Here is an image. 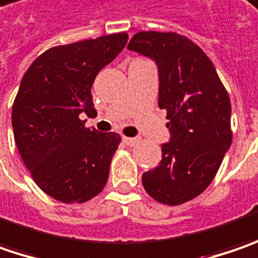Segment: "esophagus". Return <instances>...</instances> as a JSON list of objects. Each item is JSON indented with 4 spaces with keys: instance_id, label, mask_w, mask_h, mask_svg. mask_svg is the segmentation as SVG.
Segmentation results:
<instances>
[{
    "instance_id": "esophagus-1",
    "label": "esophagus",
    "mask_w": 258,
    "mask_h": 258,
    "mask_svg": "<svg viewBox=\"0 0 258 258\" xmlns=\"http://www.w3.org/2000/svg\"><path fill=\"white\" fill-rule=\"evenodd\" d=\"M122 141H124L127 146H130V147H133V146H136V144L139 143L137 139H131V137H122Z\"/></svg>"
}]
</instances>
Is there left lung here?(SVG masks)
<instances>
[{"label": "left lung", "instance_id": "8db88e82", "mask_svg": "<svg viewBox=\"0 0 258 258\" xmlns=\"http://www.w3.org/2000/svg\"><path fill=\"white\" fill-rule=\"evenodd\" d=\"M127 47L157 63L159 107L172 136L143 186L160 204H185L211 185L230 149V95L205 51L182 34L139 31Z\"/></svg>", "mask_w": 258, "mask_h": 258}]
</instances>
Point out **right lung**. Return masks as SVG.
<instances>
[{
	"label": "right lung",
	"instance_id": "right-lung-1",
	"mask_svg": "<svg viewBox=\"0 0 258 258\" xmlns=\"http://www.w3.org/2000/svg\"><path fill=\"white\" fill-rule=\"evenodd\" d=\"M127 40V33H115L54 46L21 79L11 114L14 140L36 185L56 201L84 204L107 185L121 136L85 127L81 114L96 112L92 84Z\"/></svg>",
	"mask_w": 258,
	"mask_h": 258
}]
</instances>
